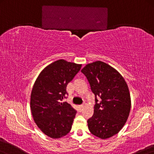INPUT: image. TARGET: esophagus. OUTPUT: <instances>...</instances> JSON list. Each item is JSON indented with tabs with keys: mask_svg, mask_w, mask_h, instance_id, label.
<instances>
[{
	"mask_svg": "<svg viewBox=\"0 0 154 154\" xmlns=\"http://www.w3.org/2000/svg\"><path fill=\"white\" fill-rule=\"evenodd\" d=\"M79 108L80 111H82L83 109L84 108V105H81V106H79Z\"/></svg>",
	"mask_w": 154,
	"mask_h": 154,
	"instance_id": "34e87169",
	"label": "esophagus"
}]
</instances>
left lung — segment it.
Masks as SVG:
<instances>
[{"label":"left lung","instance_id":"left-lung-1","mask_svg":"<svg viewBox=\"0 0 154 154\" xmlns=\"http://www.w3.org/2000/svg\"><path fill=\"white\" fill-rule=\"evenodd\" d=\"M81 71L96 101L93 116L87 121L89 130L99 138H110L121 131L130 115L131 97L128 84L115 68L101 61L86 64Z\"/></svg>","mask_w":154,"mask_h":154}]
</instances>
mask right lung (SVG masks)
Segmentation results:
<instances>
[{
  "mask_svg": "<svg viewBox=\"0 0 154 154\" xmlns=\"http://www.w3.org/2000/svg\"><path fill=\"white\" fill-rule=\"evenodd\" d=\"M82 64L59 60L39 74L30 97L33 121L45 135L60 138L70 132L76 111L66 102V86L81 69Z\"/></svg>",
  "mask_w": 154,
  "mask_h": 154,
  "instance_id": "add662e5",
  "label": "right lung"
}]
</instances>
